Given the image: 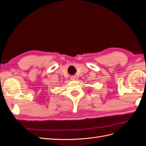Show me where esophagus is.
Segmentation results:
<instances>
[{
	"label": "esophagus",
	"instance_id": "34e87169",
	"mask_svg": "<svg viewBox=\"0 0 146 146\" xmlns=\"http://www.w3.org/2000/svg\"><path fill=\"white\" fill-rule=\"evenodd\" d=\"M70 79H71L72 80H76V77L75 76H72L70 77Z\"/></svg>",
	"mask_w": 146,
	"mask_h": 146
}]
</instances>
